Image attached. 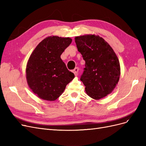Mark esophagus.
I'll return each mask as SVG.
<instances>
[{
	"label": "esophagus",
	"mask_w": 146,
	"mask_h": 146,
	"mask_svg": "<svg viewBox=\"0 0 146 146\" xmlns=\"http://www.w3.org/2000/svg\"><path fill=\"white\" fill-rule=\"evenodd\" d=\"M78 70H79L78 68H76L74 70H72V72L74 74V75H75V76H77V75H78Z\"/></svg>",
	"instance_id": "34e87169"
}]
</instances>
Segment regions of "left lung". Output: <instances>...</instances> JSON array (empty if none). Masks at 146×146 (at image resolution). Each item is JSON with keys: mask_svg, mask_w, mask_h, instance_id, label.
Returning <instances> with one entry per match:
<instances>
[{"mask_svg": "<svg viewBox=\"0 0 146 146\" xmlns=\"http://www.w3.org/2000/svg\"><path fill=\"white\" fill-rule=\"evenodd\" d=\"M77 47L85 61L80 80L87 94L99 100L110 94L120 77V64L111 47L95 35L75 38Z\"/></svg>", "mask_w": 146, "mask_h": 146, "instance_id": "obj_1", "label": "left lung"}]
</instances>
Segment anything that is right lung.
I'll return each mask as SVG.
<instances>
[{
    "instance_id": "right-lung-1",
    "label": "right lung",
    "mask_w": 146,
    "mask_h": 146,
    "mask_svg": "<svg viewBox=\"0 0 146 146\" xmlns=\"http://www.w3.org/2000/svg\"><path fill=\"white\" fill-rule=\"evenodd\" d=\"M71 42L70 38L47 37L31 54L26 68V78L30 88L39 98L56 100L74 78V74L67 69L60 57Z\"/></svg>"
}]
</instances>
